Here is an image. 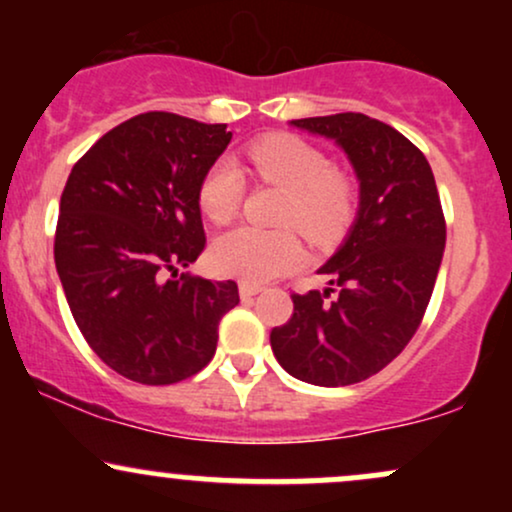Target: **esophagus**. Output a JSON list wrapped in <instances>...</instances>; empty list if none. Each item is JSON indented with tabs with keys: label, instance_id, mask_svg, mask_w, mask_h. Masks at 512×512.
Returning <instances> with one entry per match:
<instances>
[{
	"label": "esophagus",
	"instance_id": "obj_1",
	"mask_svg": "<svg viewBox=\"0 0 512 512\" xmlns=\"http://www.w3.org/2000/svg\"><path fill=\"white\" fill-rule=\"evenodd\" d=\"M238 291H240V298H252V296H257V293H262L264 286L250 284V281H240Z\"/></svg>",
	"mask_w": 512,
	"mask_h": 512
}]
</instances>
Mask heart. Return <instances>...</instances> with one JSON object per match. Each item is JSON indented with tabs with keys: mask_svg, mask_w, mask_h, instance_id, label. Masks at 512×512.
Masks as SVG:
<instances>
[{
	"mask_svg": "<svg viewBox=\"0 0 512 512\" xmlns=\"http://www.w3.org/2000/svg\"><path fill=\"white\" fill-rule=\"evenodd\" d=\"M248 158L262 180L286 190L281 226H293L313 243H332L346 231L356 207L354 182L332 168L313 144L293 134H269L250 144ZM243 173L231 158H221L199 185V207L214 223H228L243 202ZM303 262V248L289 228L262 231L236 228L211 248V264L223 276L262 284Z\"/></svg>",
	"mask_w": 512,
	"mask_h": 512,
	"instance_id": "b5f03b06",
	"label": "heart"
}]
</instances>
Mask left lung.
Here are the masks:
<instances>
[{"mask_svg": "<svg viewBox=\"0 0 512 512\" xmlns=\"http://www.w3.org/2000/svg\"><path fill=\"white\" fill-rule=\"evenodd\" d=\"M342 146L358 178V211L342 248L317 272L330 289L293 293V315L269 334L281 368L303 383H361L419 330L445 250V216L426 156L363 113L291 120Z\"/></svg>", "mask_w": 512, "mask_h": 512, "instance_id": "left-lung-1", "label": "left lung"}]
</instances>
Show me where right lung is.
<instances>
[{
  "label": "right lung",
  "mask_w": 512,
  "mask_h": 512,
  "mask_svg": "<svg viewBox=\"0 0 512 512\" xmlns=\"http://www.w3.org/2000/svg\"><path fill=\"white\" fill-rule=\"evenodd\" d=\"M231 137L226 125L175 113L137 115L103 134L64 185L55 233L64 296L88 346L134 383L199 373L240 301L236 281L175 279L207 245L199 185Z\"/></svg>",
  "instance_id": "1"
}]
</instances>
